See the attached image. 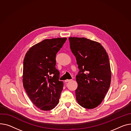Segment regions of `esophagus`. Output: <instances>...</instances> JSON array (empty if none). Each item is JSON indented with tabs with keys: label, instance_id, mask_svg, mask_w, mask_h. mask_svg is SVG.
<instances>
[{
	"label": "esophagus",
	"instance_id": "esophagus-1",
	"mask_svg": "<svg viewBox=\"0 0 131 131\" xmlns=\"http://www.w3.org/2000/svg\"><path fill=\"white\" fill-rule=\"evenodd\" d=\"M71 80L70 79H67V80H66L64 81H65V82H69V81H70Z\"/></svg>",
	"mask_w": 131,
	"mask_h": 131
}]
</instances>
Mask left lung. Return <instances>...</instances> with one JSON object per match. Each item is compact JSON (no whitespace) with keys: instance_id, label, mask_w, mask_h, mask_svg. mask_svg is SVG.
Wrapping results in <instances>:
<instances>
[{"instance_id":"1","label":"left lung","mask_w":131,"mask_h":131,"mask_svg":"<svg viewBox=\"0 0 131 131\" xmlns=\"http://www.w3.org/2000/svg\"><path fill=\"white\" fill-rule=\"evenodd\" d=\"M69 40L79 69L76 75V100L83 108L93 109L101 104L110 87L108 56L98 42L84 37H70Z\"/></svg>"}]
</instances>
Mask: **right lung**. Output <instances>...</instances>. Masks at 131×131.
I'll return each instance as SVG.
<instances>
[{
    "label": "right lung",
    "instance_id": "add662e5",
    "mask_svg": "<svg viewBox=\"0 0 131 131\" xmlns=\"http://www.w3.org/2000/svg\"><path fill=\"white\" fill-rule=\"evenodd\" d=\"M67 38L45 39L30 48L23 62V86L30 101L42 111L58 104L63 81L56 68V54Z\"/></svg>",
    "mask_w": 131,
    "mask_h": 131
}]
</instances>
